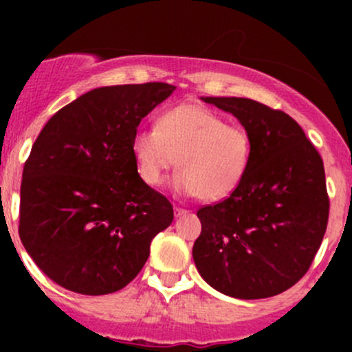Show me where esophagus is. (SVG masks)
I'll return each instance as SVG.
<instances>
[{"label":"esophagus","instance_id":"esophagus-1","mask_svg":"<svg viewBox=\"0 0 352 352\" xmlns=\"http://www.w3.org/2000/svg\"><path fill=\"white\" fill-rule=\"evenodd\" d=\"M173 211H175V216L177 218H179V216H184V214H187V209H184V208H179V206H175V208H173Z\"/></svg>","mask_w":352,"mask_h":352}]
</instances>
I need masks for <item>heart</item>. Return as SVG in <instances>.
Masks as SVG:
<instances>
[{"instance_id":"heart-1","label":"heart","mask_w":352,"mask_h":352,"mask_svg":"<svg viewBox=\"0 0 352 352\" xmlns=\"http://www.w3.org/2000/svg\"><path fill=\"white\" fill-rule=\"evenodd\" d=\"M136 170L144 184L160 186L179 165L173 189L206 201L226 197L239 187L250 163L247 131L219 113L194 104L165 110L155 129H138L131 140Z\"/></svg>"}]
</instances>
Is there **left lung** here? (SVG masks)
Listing matches in <instances>:
<instances>
[{"mask_svg":"<svg viewBox=\"0 0 352 352\" xmlns=\"http://www.w3.org/2000/svg\"><path fill=\"white\" fill-rule=\"evenodd\" d=\"M233 113L250 136V163L225 201L197 211L202 232L192 257L219 293L258 300L296 285L327 230L324 162L281 110L239 97H201Z\"/></svg>","mask_w":352,"mask_h":352,"instance_id":"8db88e82","label":"left lung"}]
</instances>
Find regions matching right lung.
<instances>
[{"mask_svg":"<svg viewBox=\"0 0 352 352\" xmlns=\"http://www.w3.org/2000/svg\"><path fill=\"white\" fill-rule=\"evenodd\" d=\"M168 83L87 91L56 112L32 146L20 187V240L42 272L74 293L129 285L151 240L173 221L168 199L143 182L131 140Z\"/></svg>","mask_w":352,"mask_h":352,"instance_id":"obj_1","label":"right lung"}]
</instances>
